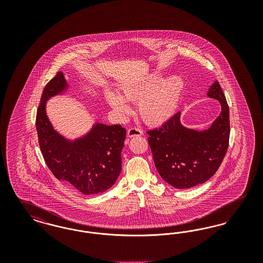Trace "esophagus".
I'll list each match as a JSON object with an SVG mask.
<instances>
[{
    "label": "esophagus",
    "mask_w": 263,
    "mask_h": 263,
    "mask_svg": "<svg viewBox=\"0 0 263 263\" xmlns=\"http://www.w3.org/2000/svg\"><path fill=\"white\" fill-rule=\"evenodd\" d=\"M142 134H143V131L141 129H139V128H136V127L130 128L127 131V136L130 138L135 137V136H141Z\"/></svg>",
    "instance_id": "1"
}]
</instances>
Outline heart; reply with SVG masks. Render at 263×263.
Returning a JSON list of instances; mask_svg holds the SVG:
<instances>
[{
  "instance_id": "1",
  "label": "heart",
  "mask_w": 263,
  "mask_h": 263,
  "mask_svg": "<svg viewBox=\"0 0 263 263\" xmlns=\"http://www.w3.org/2000/svg\"><path fill=\"white\" fill-rule=\"evenodd\" d=\"M183 88L184 83L178 76L162 81L161 76L154 75L123 86L121 96L132 102L138 101V114L146 124L160 125L175 112ZM122 98L113 92L106 93V100L113 109L120 115H126L129 106Z\"/></svg>"
}]
</instances>
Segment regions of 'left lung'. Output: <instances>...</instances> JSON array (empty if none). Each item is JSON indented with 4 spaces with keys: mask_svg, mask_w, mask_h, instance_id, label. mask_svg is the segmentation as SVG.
<instances>
[{
    "mask_svg": "<svg viewBox=\"0 0 263 263\" xmlns=\"http://www.w3.org/2000/svg\"><path fill=\"white\" fill-rule=\"evenodd\" d=\"M208 97L219 100L221 114L205 131L188 129L175 113L163 125L147 131L148 142L158 173L177 189L207 181L220 167L229 147L230 114L225 95L216 81Z\"/></svg>",
    "mask_w": 263,
    "mask_h": 263,
    "instance_id": "1",
    "label": "left lung"
}]
</instances>
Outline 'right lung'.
Returning a JSON list of instances; mask_svg holds the SVG:
<instances>
[{"mask_svg": "<svg viewBox=\"0 0 263 263\" xmlns=\"http://www.w3.org/2000/svg\"><path fill=\"white\" fill-rule=\"evenodd\" d=\"M67 87L62 72H58L43 89L36 113L38 143L51 173L83 194L106 191L121 172V151L126 130L119 124H97L87 136L69 142L51 125L45 102Z\"/></svg>", "mask_w": 263, "mask_h": 263, "instance_id": "obj_1", "label": "right lung"}]
</instances>
